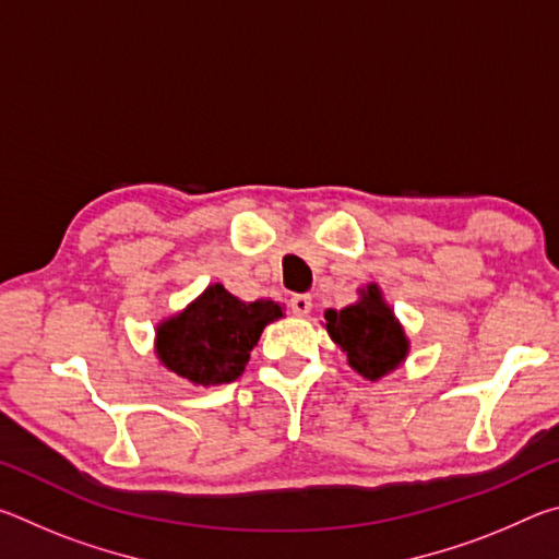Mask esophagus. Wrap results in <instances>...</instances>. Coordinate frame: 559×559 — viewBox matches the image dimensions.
I'll return each mask as SVG.
<instances>
[{"label":"esophagus","mask_w":559,"mask_h":559,"mask_svg":"<svg viewBox=\"0 0 559 559\" xmlns=\"http://www.w3.org/2000/svg\"><path fill=\"white\" fill-rule=\"evenodd\" d=\"M310 308H313V300H310V296H302V293H298V296L290 298V310L296 316H308Z\"/></svg>","instance_id":"34e87169"}]
</instances>
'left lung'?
<instances>
[{"label":"left lung","mask_w":559,"mask_h":559,"mask_svg":"<svg viewBox=\"0 0 559 559\" xmlns=\"http://www.w3.org/2000/svg\"><path fill=\"white\" fill-rule=\"evenodd\" d=\"M357 296L353 306L325 310L323 325L347 355V365L365 380L377 382L406 362L412 345L377 283L357 288Z\"/></svg>","instance_id":"1"}]
</instances>
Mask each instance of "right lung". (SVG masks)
<instances>
[{"label":"right lung","instance_id":"obj_1","mask_svg":"<svg viewBox=\"0 0 559 559\" xmlns=\"http://www.w3.org/2000/svg\"><path fill=\"white\" fill-rule=\"evenodd\" d=\"M278 318L281 302H246L212 283L179 313L159 320L155 355L165 370L194 386L229 384L241 377L263 328Z\"/></svg>","mask_w":559,"mask_h":559}]
</instances>
